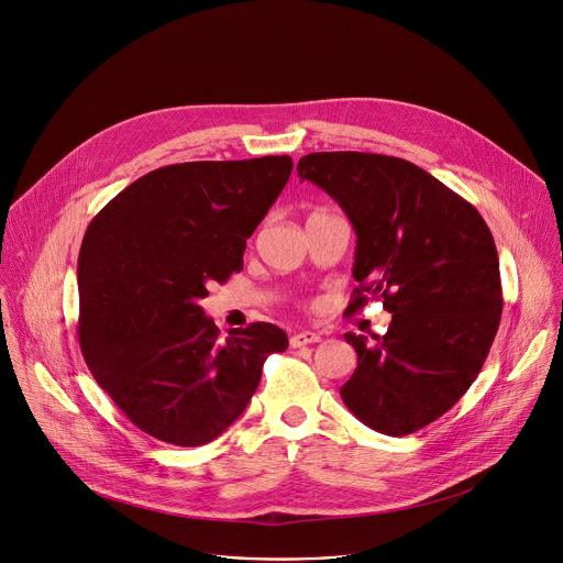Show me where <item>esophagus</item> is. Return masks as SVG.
<instances>
[{"instance_id": "1", "label": "esophagus", "mask_w": 563, "mask_h": 563, "mask_svg": "<svg viewBox=\"0 0 563 563\" xmlns=\"http://www.w3.org/2000/svg\"><path fill=\"white\" fill-rule=\"evenodd\" d=\"M320 341V334L316 332H298L289 339V345L291 347H305V345H311V343H318Z\"/></svg>"}]
</instances>
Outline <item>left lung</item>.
I'll return each instance as SVG.
<instances>
[{"instance_id": "1", "label": "left lung", "mask_w": 563, "mask_h": 563, "mask_svg": "<svg viewBox=\"0 0 563 563\" xmlns=\"http://www.w3.org/2000/svg\"><path fill=\"white\" fill-rule=\"evenodd\" d=\"M298 176L330 194L358 240L352 307L380 298L383 336L345 334L358 354L343 404L380 434L406 437L445 415L478 376L497 336L499 256L481 213L408 159L323 151Z\"/></svg>"}]
</instances>
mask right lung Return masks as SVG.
<instances>
[{
    "label": "right lung",
    "instance_id": "add662e5",
    "mask_svg": "<svg viewBox=\"0 0 563 563\" xmlns=\"http://www.w3.org/2000/svg\"><path fill=\"white\" fill-rule=\"evenodd\" d=\"M289 155L155 169L89 224L77 261L79 350L142 432L183 448L220 437L287 350L272 323L220 339L198 305L243 269L247 238L289 180Z\"/></svg>",
    "mask_w": 563,
    "mask_h": 563
}]
</instances>
